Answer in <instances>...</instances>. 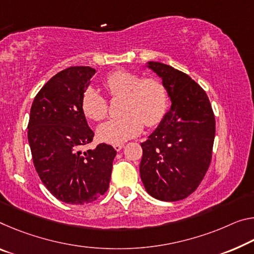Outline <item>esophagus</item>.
<instances>
[{
    "instance_id": "34e87169",
    "label": "esophagus",
    "mask_w": 254,
    "mask_h": 254,
    "mask_svg": "<svg viewBox=\"0 0 254 254\" xmlns=\"http://www.w3.org/2000/svg\"><path fill=\"white\" fill-rule=\"evenodd\" d=\"M113 147H114V149H115L116 151H121V150H122V148L124 147V144L123 143H119V144H114V146H113Z\"/></svg>"
}]
</instances>
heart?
<instances>
[{"mask_svg": "<svg viewBox=\"0 0 254 254\" xmlns=\"http://www.w3.org/2000/svg\"><path fill=\"white\" fill-rule=\"evenodd\" d=\"M104 86L113 98H123L118 119L100 124L97 136L106 143H123L138 135L146 127H156L162 122L168 108V92L157 78H143L128 71H115L106 76ZM84 115L92 121L106 118V98L94 88H87L81 97Z\"/></svg>", "mask_w": 254, "mask_h": 254, "instance_id": "heart-1", "label": "heart"}]
</instances>
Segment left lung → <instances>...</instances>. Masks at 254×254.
I'll use <instances>...</instances> for the list:
<instances>
[{
    "label": "left lung",
    "mask_w": 254,
    "mask_h": 254,
    "mask_svg": "<svg viewBox=\"0 0 254 254\" xmlns=\"http://www.w3.org/2000/svg\"><path fill=\"white\" fill-rule=\"evenodd\" d=\"M147 66L162 78L172 106L141 143L140 176L151 196L179 201L196 190L208 171L215 115L206 91L188 74L160 62Z\"/></svg>",
    "instance_id": "left-lung-1"
}]
</instances>
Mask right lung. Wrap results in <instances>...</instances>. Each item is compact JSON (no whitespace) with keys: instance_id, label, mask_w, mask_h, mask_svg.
I'll list each match as a JSON object with an SVG mask.
<instances>
[{"instance_id":"1","label":"right lung","mask_w":254,"mask_h":254,"mask_svg":"<svg viewBox=\"0 0 254 254\" xmlns=\"http://www.w3.org/2000/svg\"><path fill=\"white\" fill-rule=\"evenodd\" d=\"M95 72L90 66L59 72L36 95L30 110L28 141L36 171L56 199L70 204L90 203L107 191L116 156L106 143L80 150L94 138L81 97Z\"/></svg>"}]
</instances>
